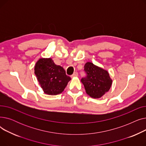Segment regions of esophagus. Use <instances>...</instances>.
<instances>
[{"mask_svg": "<svg viewBox=\"0 0 146 146\" xmlns=\"http://www.w3.org/2000/svg\"><path fill=\"white\" fill-rule=\"evenodd\" d=\"M77 76H78V72H74V73L71 76V77H72V78H74V77H77Z\"/></svg>", "mask_w": 146, "mask_h": 146, "instance_id": "obj_1", "label": "esophagus"}]
</instances>
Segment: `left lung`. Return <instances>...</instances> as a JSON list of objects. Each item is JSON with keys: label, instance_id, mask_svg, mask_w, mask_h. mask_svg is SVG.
<instances>
[{"label": "left lung", "instance_id": "8db88e82", "mask_svg": "<svg viewBox=\"0 0 146 146\" xmlns=\"http://www.w3.org/2000/svg\"><path fill=\"white\" fill-rule=\"evenodd\" d=\"M84 71L86 75L81 79V82L90 97L99 98L110 90L112 81L106 70L88 62L84 66Z\"/></svg>", "mask_w": 146, "mask_h": 146}]
</instances>
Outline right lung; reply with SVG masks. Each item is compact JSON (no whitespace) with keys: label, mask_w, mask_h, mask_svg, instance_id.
<instances>
[{"label":"right lung","mask_w":146,"mask_h":146,"mask_svg":"<svg viewBox=\"0 0 146 146\" xmlns=\"http://www.w3.org/2000/svg\"><path fill=\"white\" fill-rule=\"evenodd\" d=\"M34 73L44 93L50 95L61 94L71 80L64 69L49 58H40L36 63Z\"/></svg>","instance_id":"add662e5"}]
</instances>
